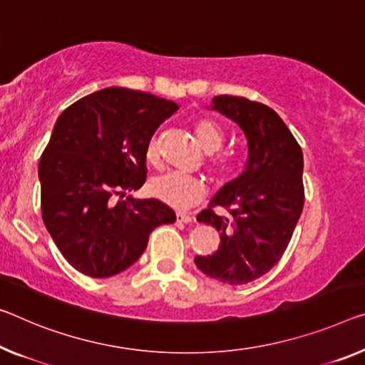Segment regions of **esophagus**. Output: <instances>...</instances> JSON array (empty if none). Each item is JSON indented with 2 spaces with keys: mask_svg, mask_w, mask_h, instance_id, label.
<instances>
[{
  "mask_svg": "<svg viewBox=\"0 0 365 365\" xmlns=\"http://www.w3.org/2000/svg\"><path fill=\"white\" fill-rule=\"evenodd\" d=\"M176 220H178V222L189 223V222L194 220V217L189 215V214H184V212H178V214H176Z\"/></svg>",
  "mask_w": 365,
  "mask_h": 365,
  "instance_id": "esophagus-1",
  "label": "esophagus"
}]
</instances>
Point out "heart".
I'll use <instances>...</instances> for the list:
<instances>
[{"mask_svg": "<svg viewBox=\"0 0 365 365\" xmlns=\"http://www.w3.org/2000/svg\"><path fill=\"white\" fill-rule=\"evenodd\" d=\"M192 130L202 150L210 153L209 158H207V168H209V171L218 181H230L235 176V173H237V163H235L232 156L215 153V151L223 147V142H225L223 128L215 120L200 119L194 122ZM158 143H156L155 138H151L148 140L147 147H145V158H147L148 163L155 165L158 161ZM150 192L155 199L173 207V209L186 210L192 205L199 204L205 197L207 186L200 178L186 176L181 175V173L171 171L151 179Z\"/></svg>", "mask_w": 365, "mask_h": 365, "instance_id": "obj_1", "label": "heart"}]
</instances>
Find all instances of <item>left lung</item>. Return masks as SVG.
<instances>
[{
  "instance_id": "1",
  "label": "left lung",
  "mask_w": 365,
  "mask_h": 365,
  "mask_svg": "<svg viewBox=\"0 0 365 365\" xmlns=\"http://www.w3.org/2000/svg\"><path fill=\"white\" fill-rule=\"evenodd\" d=\"M214 109L237 122L248 138L243 175L220 189L197 215L220 233L215 253L195 256L207 276L230 285L264 276L285 253L305 202L304 153L289 127L266 104L241 96H215ZM222 206L228 217L213 210Z\"/></svg>"
}]
</instances>
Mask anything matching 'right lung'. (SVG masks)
<instances>
[{"label":"right lung","mask_w":365,"mask_h":365,"mask_svg":"<svg viewBox=\"0 0 365 365\" xmlns=\"http://www.w3.org/2000/svg\"><path fill=\"white\" fill-rule=\"evenodd\" d=\"M176 109L153 94L108 88L57 119L38 163L41 210L60 253L85 276L125 271L156 227L176 222L158 199L122 200L145 184V147Z\"/></svg>","instance_id":"add662e5"}]
</instances>
